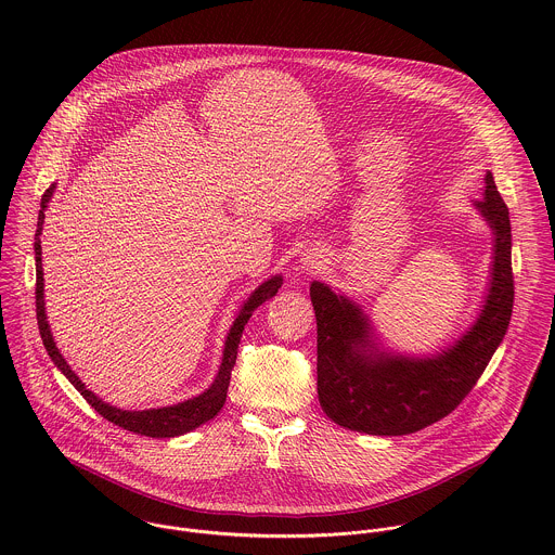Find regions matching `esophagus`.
Listing matches in <instances>:
<instances>
[{"instance_id":"34e87169","label":"esophagus","mask_w":555,"mask_h":555,"mask_svg":"<svg viewBox=\"0 0 555 555\" xmlns=\"http://www.w3.org/2000/svg\"><path fill=\"white\" fill-rule=\"evenodd\" d=\"M299 264H301V269L304 271H308V273H314L320 269V264H322V256L318 254V251H306V254H301V260H299Z\"/></svg>"}]
</instances>
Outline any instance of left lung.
Masks as SVG:
<instances>
[{
	"label": "left lung",
	"mask_w": 555,
	"mask_h": 555,
	"mask_svg": "<svg viewBox=\"0 0 555 555\" xmlns=\"http://www.w3.org/2000/svg\"><path fill=\"white\" fill-rule=\"evenodd\" d=\"M475 207L493 231L489 295L470 331L434 357L380 352L361 308L312 282L318 399L333 423L372 436H405L444 418L473 391L506 335L515 299L508 207L491 172Z\"/></svg>",
	"instance_id": "obj_1"
}]
</instances>
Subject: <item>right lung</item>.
I'll return each mask as SVG.
<instances>
[{"label":"right lung","mask_w":555,"mask_h":555,"mask_svg":"<svg viewBox=\"0 0 555 555\" xmlns=\"http://www.w3.org/2000/svg\"><path fill=\"white\" fill-rule=\"evenodd\" d=\"M55 185H51L40 201V214H38V229H36V241H34V249H36V318H38V328H40V337L42 344L51 357V361L60 367V372L73 383V387L79 391L80 396L87 399V403L91 408L98 410V414H102L106 421L147 436V438H175L181 434H188L192 429H196L198 425L211 421L224 405L227 401V391L231 385V372L235 367L237 361L238 341H241V333L243 326L247 324L249 317L254 314V310L258 306H262L267 299L275 297L278 288L282 286V275H273L271 280H267L264 284H260L251 297L243 304L241 312H238L229 335H227V344H224V357H222V365L220 372L214 380V385L201 393L198 397L185 399L181 403L175 405H166V408H152V410H121L115 405L104 403L98 396H93L89 389H85V385L80 383L79 376L70 370V365L66 363V359L62 357V352L57 350L49 322H47V314H44V273H42V247H40V235H42V224H44V209L53 196Z\"/></svg>","instance_id":"add662e5"}]
</instances>
